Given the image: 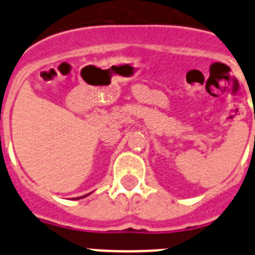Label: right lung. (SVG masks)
<instances>
[{
	"mask_svg": "<svg viewBox=\"0 0 255 255\" xmlns=\"http://www.w3.org/2000/svg\"><path fill=\"white\" fill-rule=\"evenodd\" d=\"M88 195V194H87ZM87 195H84V197H87ZM84 197H79V198H76V199H80V198H84Z\"/></svg>",
	"mask_w": 255,
	"mask_h": 255,
	"instance_id": "obj_1",
	"label": "right lung"
}]
</instances>
